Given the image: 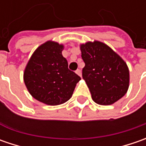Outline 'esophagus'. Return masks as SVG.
<instances>
[{
  "mask_svg": "<svg viewBox=\"0 0 146 146\" xmlns=\"http://www.w3.org/2000/svg\"><path fill=\"white\" fill-rule=\"evenodd\" d=\"M76 74H77V75H78V76H80V77H81V70H80V69H78V70H76Z\"/></svg>",
  "mask_w": 146,
  "mask_h": 146,
  "instance_id": "esophagus-1",
  "label": "esophagus"
}]
</instances>
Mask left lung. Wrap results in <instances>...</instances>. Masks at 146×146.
I'll list each match as a JSON object with an SVG mask.
<instances>
[{
    "instance_id": "1",
    "label": "left lung",
    "mask_w": 146,
    "mask_h": 146,
    "mask_svg": "<svg viewBox=\"0 0 146 146\" xmlns=\"http://www.w3.org/2000/svg\"><path fill=\"white\" fill-rule=\"evenodd\" d=\"M85 66L83 79L93 100L99 105H111L123 98L129 87V70L115 51L100 41L80 44Z\"/></svg>"
}]
</instances>
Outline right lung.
Masks as SVG:
<instances>
[{
  "label": "right lung",
  "mask_w": 146,
  "mask_h": 146,
  "mask_svg": "<svg viewBox=\"0 0 146 146\" xmlns=\"http://www.w3.org/2000/svg\"><path fill=\"white\" fill-rule=\"evenodd\" d=\"M63 44L48 40L40 45L26 66L23 80L28 92L37 101L49 106L65 103L81 79L68 69L62 54Z\"/></svg>",
  "instance_id": "right-lung-1"
}]
</instances>
